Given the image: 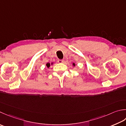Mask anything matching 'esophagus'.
I'll use <instances>...</instances> for the list:
<instances>
[{
    "instance_id": "34e87169",
    "label": "esophagus",
    "mask_w": 126,
    "mask_h": 126,
    "mask_svg": "<svg viewBox=\"0 0 126 126\" xmlns=\"http://www.w3.org/2000/svg\"><path fill=\"white\" fill-rule=\"evenodd\" d=\"M57 62L59 63H62L64 62V60H58L57 61Z\"/></svg>"
}]
</instances>
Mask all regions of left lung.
<instances>
[{"label":"left lung","mask_w":126,"mask_h":126,"mask_svg":"<svg viewBox=\"0 0 126 126\" xmlns=\"http://www.w3.org/2000/svg\"><path fill=\"white\" fill-rule=\"evenodd\" d=\"M73 65L74 66H75V63H73Z\"/></svg>","instance_id":"left-lung-1"}]
</instances>
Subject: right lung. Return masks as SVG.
I'll return each instance as SVG.
<instances>
[{"mask_svg":"<svg viewBox=\"0 0 126 126\" xmlns=\"http://www.w3.org/2000/svg\"><path fill=\"white\" fill-rule=\"evenodd\" d=\"M51 64H52V63H51ZM46 66H47V68H49V67H50V64L49 63H47V64H46Z\"/></svg>","mask_w":126,"mask_h":126,"instance_id":"1","label":"right lung"}]
</instances>
